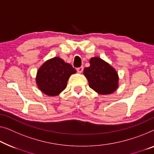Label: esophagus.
<instances>
[{
  "instance_id": "obj_1",
  "label": "esophagus",
  "mask_w": 154,
  "mask_h": 154,
  "mask_svg": "<svg viewBox=\"0 0 154 154\" xmlns=\"http://www.w3.org/2000/svg\"><path fill=\"white\" fill-rule=\"evenodd\" d=\"M83 70H84V67H83V66H81V67L77 68V72H79V73H82V71H83Z\"/></svg>"
}]
</instances>
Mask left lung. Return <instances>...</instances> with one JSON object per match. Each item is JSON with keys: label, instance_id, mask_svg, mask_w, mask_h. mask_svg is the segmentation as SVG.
Wrapping results in <instances>:
<instances>
[{"label": "left lung", "instance_id": "obj_1", "mask_svg": "<svg viewBox=\"0 0 154 154\" xmlns=\"http://www.w3.org/2000/svg\"><path fill=\"white\" fill-rule=\"evenodd\" d=\"M84 74L92 89L101 95L113 93L118 86V75L113 67L99 57H93Z\"/></svg>", "mask_w": 154, "mask_h": 154}]
</instances>
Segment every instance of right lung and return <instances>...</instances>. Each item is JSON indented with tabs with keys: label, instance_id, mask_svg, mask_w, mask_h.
Listing matches in <instances>:
<instances>
[{
	"label": "right lung",
	"instance_id": "obj_1",
	"mask_svg": "<svg viewBox=\"0 0 154 154\" xmlns=\"http://www.w3.org/2000/svg\"><path fill=\"white\" fill-rule=\"evenodd\" d=\"M76 70L59 57L47 61L37 71L36 81L40 90L49 96H56L67 86L68 79Z\"/></svg>",
	"mask_w": 154,
	"mask_h": 154
}]
</instances>
